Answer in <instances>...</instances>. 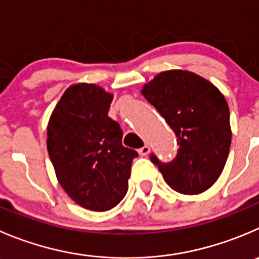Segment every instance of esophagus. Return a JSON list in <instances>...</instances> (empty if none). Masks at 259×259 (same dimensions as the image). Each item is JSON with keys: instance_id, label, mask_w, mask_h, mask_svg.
<instances>
[{"instance_id": "1", "label": "esophagus", "mask_w": 259, "mask_h": 259, "mask_svg": "<svg viewBox=\"0 0 259 259\" xmlns=\"http://www.w3.org/2000/svg\"><path fill=\"white\" fill-rule=\"evenodd\" d=\"M149 152H150V148L148 147V145H144V147H142L139 150H138V153H139L140 155H148L149 154Z\"/></svg>"}]
</instances>
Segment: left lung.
<instances>
[{
	"label": "left lung",
	"instance_id": "left-lung-1",
	"mask_svg": "<svg viewBox=\"0 0 259 259\" xmlns=\"http://www.w3.org/2000/svg\"><path fill=\"white\" fill-rule=\"evenodd\" d=\"M143 96L158 110L177 137L173 160L150 155L167 185L183 195H197L222 175L232 143L229 106L207 79L187 71H165L144 84Z\"/></svg>",
	"mask_w": 259,
	"mask_h": 259
}]
</instances>
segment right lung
Returning a JSON list of instances; mask_svg holds the SVG:
<instances>
[{"instance_id": "add662e5", "label": "right lung", "mask_w": 259, "mask_h": 259, "mask_svg": "<svg viewBox=\"0 0 259 259\" xmlns=\"http://www.w3.org/2000/svg\"><path fill=\"white\" fill-rule=\"evenodd\" d=\"M112 95L91 83L68 87L53 110L47 148L68 196L92 211H107L127 192L138 153L122 145V130L110 119Z\"/></svg>"}]
</instances>
